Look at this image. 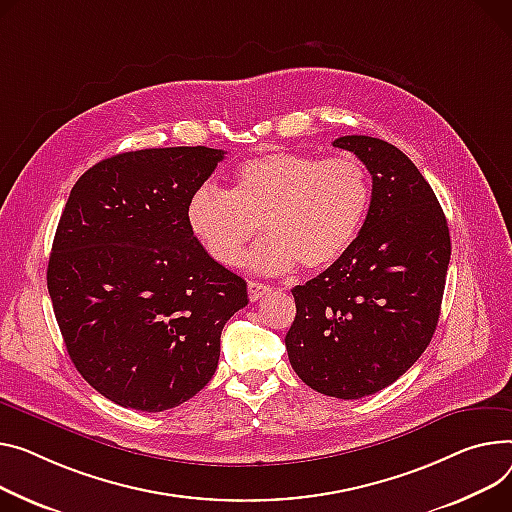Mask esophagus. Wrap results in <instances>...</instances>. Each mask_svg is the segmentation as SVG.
Listing matches in <instances>:
<instances>
[{
    "instance_id": "34e87169",
    "label": "esophagus",
    "mask_w": 512,
    "mask_h": 512,
    "mask_svg": "<svg viewBox=\"0 0 512 512\" xmlns=\"http://www.w3.org/2000/svg\"><path fill=\"white\" fill-rule=\"evenodd\" d=\"M247 288H249V298H251L253 302L261 300L263 296H267V294L271 292V288H269L267 284H259V282H249Z\"/></svg>"
}]
</instances>
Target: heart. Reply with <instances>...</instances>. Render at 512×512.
I'll return each mask as SVG.
<instances>
[{
  "label": "heart",
  "mask_w": 512,
  "mask_h": 512,
  "mask_svg": "<svg viewBox=\"0 0 512 512\" xmlns=\"http://www.w3.org/2000/svg\"><path fill=\"white\" fill-rule=\"evenodd\" d=\"M370 193L368 168L356 156L269 152L238 166L232 193L197 187L185 218L220 265L241 261L263 224L267 238L247 263L261 274H284L296 263L321 269L342 257L364 224Z\"/></svg>",
  "instance_id": "1"
}]
</instances>
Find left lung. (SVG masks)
Wrapping results in <instances>:
<instances>
[{
	"mask_svg": "<svg viewBox=\"0 0 512 512\" xmlns=\"http://www.w3.org/2000/svg\"><path fill=\"white\" fill-rule=\"evenodd\" d=\"M333 146L366 164L370 206L348 251L292 288L286 350L311 389L360 399L395 383L428 348L451 236L432 187L399 148L368 135H344Z\"/></svg>",
	"mask_w": 512,
	"mask_h": 512,
	"instance_id": "left-lung-1",
	"label": "left lung"
}]
</instances>
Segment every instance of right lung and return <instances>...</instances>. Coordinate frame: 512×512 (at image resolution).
<instances>
[{"label":"right lung","mask_w":512,"mask_h":512,"mask_svg":"<svg viewBox=\"0 0 512 512\" xmlns=\"http://www.w3.org/2000/svg\"><path fill=\"white\" fill-rule=\"evenodd\" d=\"M224 150L152 148L88 168L59 218L47 267L74 366L107 399L164 412L210 383L247 282L189 230L191 193Z\"/></svg>","instance_id":"obj_1"}]
</instances>
